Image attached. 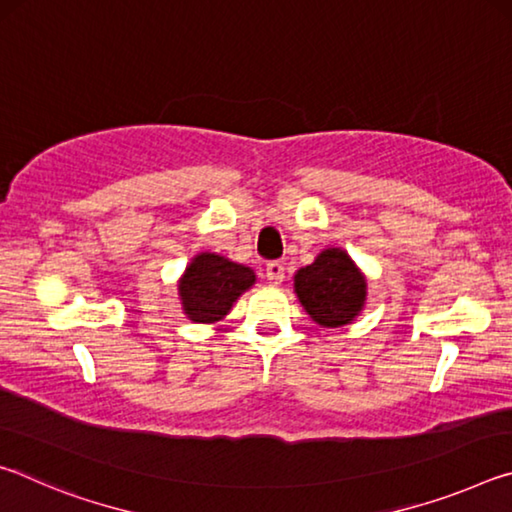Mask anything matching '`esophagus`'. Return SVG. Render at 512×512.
Masks as SVG:
<instances>
[{
	"instance_id": "esophagus-1",
	"label": "esophagus",
	"mask_w": 512,
	"mask_h": 512,
	"mask_svg": "<svg viewBox=\"0 0 512 512\" xmlns=\"http://www.w3.org/2000/svg\"><path fill=\"white\" fill-rule=\"evenodd\" d=\"M266 280L271 284H282L284 280V264L282 262H268L266 264Z\"/></svg>"
}]
</instances>
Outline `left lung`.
Returning <instances> with one entry per match:
<instances>
[{
    "instance_id": "obj_1",
    "label": "left lung",
    "mask_w": 512,
    "mask_h": 512,
    "mask_svg": "<svg viewBox=\"0 0 512 512\" xmlns=\"http://www.w3.org/2000/svg\"><path fill=\"white\" fill-rule=\"evenodd\" d=\"M366 277L341 248H325L293 275V289L311 320L323 327L352 323L366 305Z\"/></svg>"
}]
</instances>
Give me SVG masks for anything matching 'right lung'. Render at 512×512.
<instances>
[{
	"label": "right lung",
	"mask_w": 512,
	"mask_h": 512,
	"mask_svg": "<svg viewBox=\"0 0 512 512\" xmlns=\"http://www.w3.org/2000/svg\"><path fill=\"white\" fill-rule=\"evenodd\" d=\"M255 284L253 268L216 253H198L178 282L183 311L194 323H216Z\"/></svg>",
	"instance_id": "obj_1"
}]
</instances>
